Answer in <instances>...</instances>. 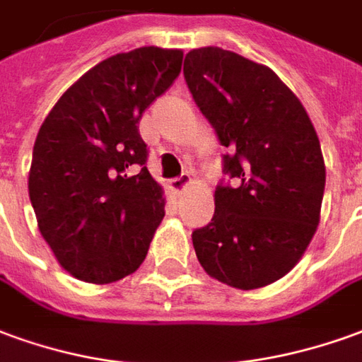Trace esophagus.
<instances>
[{
	"label": "esophagus",
	"mask_w": 362,
	"mask_h": 362,
	"mask_svg": "<svg viewBox=\"0 0 362 362\" xmlns=\"http://www.w3.org/2000/svg\"><path fill=\"white\" fill-rule=\"evenodd\" d=\"M189 182H192V176H189V174H180L178 178L170 180V189H173L174 194H182V192L189 186Z\"/></svg>",
	"instance_id": "obj_1"
}]
</instances>
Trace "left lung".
Returning <instances> with one entry per match:
<instances>
[{
  "label": "left lung",
  "mask_w": 362,
  "mask_h": 362,
  "mask_svg": "<svg viewBox=\"0 0 362 362\" xmlns=\"http://www.w3.org/2000/svg\"><path fill=\"white\" fill-rule=\"evenodd\" d=\"M184 80L227 148L229 180L216 214L192 233L209 276L239 290L276 282L302 259L320 223L325 164L304 105L269 66L206 47L184 58Z\"/></svg>",
  "instance_id": "left-lung-1"
}]
</instances>
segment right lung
I'll return each instance as SVG.
<instances>
[{
	"label": "right lung",
	"instance_id": "right-lung-1",
	"mask_svg": "<svg viewBox=\"0 0 362 362\" xmlns=\"http://www.w3.org/2000/svg\"><path fill=\"white\" fill-rule=\"evenodd\" d=\"M182 50L141 47L105 58L70 86L33 146L29 198L62 269L110 284L141 267L164 217L146 170L143 111L182 68Z\"/></svg>",
	"mask_w": 362,
	"mask_h": 362
}]
</instances>
